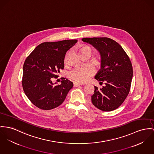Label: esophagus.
I'll return each mask as SVG.
<instances>
[{
    "instance_id": "34e87169",
    "label": "esophagus",
    "mask_w": 154,
    "mask_h": 154,
    "mask_svg": "<svg viewBox=\"0 0 154 154\" xmlns=\"http://www.w3.org/2000/svg\"><path fill=\"white\" fill-rule=\"evenodd\" d=\"M74 87H78L80 85H83V84L82 83H77V82H74Z\"/></svg>"
}]
</instances>
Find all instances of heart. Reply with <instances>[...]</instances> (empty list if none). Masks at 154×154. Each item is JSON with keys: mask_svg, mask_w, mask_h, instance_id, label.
Here are the masks:
<instances>
[{"mask_svg": "<svg viewBox=\"0 0 154 154\" xmlns=\"http://www.w3.org/2000/svg\"><path fill=\"white\" fill-rule=\"evenodd\" d=\"M85 50L92 51L91 48L88 46H84L80 49V53ZM95 72L94 67L91 65H86L83 66H79L74 68L70 71L69 77L78 82L84 83L89 80L90 77L93 75Z\"/></svg>", "mask_w": 154, "mask_h": 154, "instance_id": "heart-1", "label": "heart"}]
</instances>
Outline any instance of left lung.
Listing matches in <instances>:
<instances>
[{"label":"left lung","instance_id":"left-lung-1","mask_svg":"<svg viewBox=\"0 0 154 154\" xmlns=\"http://www.w3.org/2000/svg\"><path fill=\"white\" fill-rule=\"evenodd\" d=\"M84 43L92 45L101 56V69L95 75L103 88L94 86L91 101L104 111H111L120 106L130 90L133 71L130 59L116 41L107 37L83 38Z\"/></svg>","mask_w":154,"mask_h":154}]
</instances>
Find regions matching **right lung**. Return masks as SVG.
Returning <instances> with one entry per match:
<instances>
[{"label": "right lung", "mask_w": 154, "mask_h": 154, "mask_svg": "<svg viewBox=\"0 0 154 154\" xmlns=\"http://www.w3.org/2000/svg\"><path fill=\"white\" fill-rule=\"evenodd\" d=\"M77 40H64L41 43L26 58L23 64L24 92L35 106L44 110L55 108L64 101L73 83L63 79L60 85L52 83L64 67L66 52Z\"/></svg>", "instance_id": "right-lung-1"}]
</instances>
